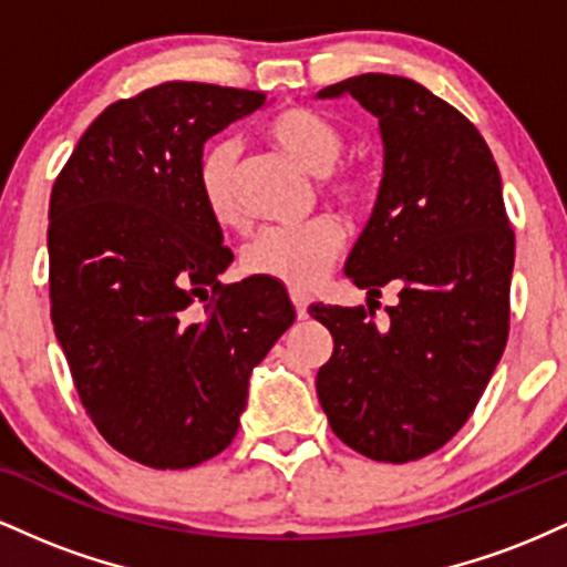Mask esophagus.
<instances>
[{"label":"esophagus","mask_w":567,"mask_h":567,"mask_svg":"<svg viewBox=\"0 0 567 567\" xmlns=\"http://www.w3.org/2000/svg\"><path fill=\"white\" fill-rule=\"evenodd\" d=\"M290 301H292V306H296L298 320H303L306 309H309V296H306V292H301V290H290Z\"/></svg>","instance_id":"obj_1"}]
</instances>
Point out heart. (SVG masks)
Listing matches in <instances>:
<instances>
[{
	"label": "heart",
	"mask_w": 567,
	"mask_h": 567,
	"mask_svg": "<svg viewBox=\"0 0 567 567\" xmlns=\"http://www.w3.org/2000/svg\"><path fill=\"white\" fill-rule=\"evenodd\" d=\"M266 138L282 148L306 171L322 175V192L347 210H360L370 197V178L360 167H336L341 159L343 133L328 116L303 106L282 109L264 125ZM197 192L207 216L224 229L245 224L237 194V146L216 141L202 152ZM343 229L336 218L317 216L301 226H266L245 245L243 269L252 277L275 279L288 288L306 290L317 285L336 261Z\"/></svg>",
	"instance_id": "heart-1"
}]
</instances>
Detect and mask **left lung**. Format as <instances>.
I'll return each instance as SVG.
<instances>
[{
  "label": "left lung",
  "mask_w": 567,
  "mask_h": 567,
  "mask_svg": "<svg viewBox=\"0 0 567 567\" xmlns=\"http://www.w3.org/2000/svg\"><path fill=\"white\" fill-rule=\"evenodd\" d=\"M351 95L379 120L383 178L347 258L368 290L401 288L375 326L365 306H309L333 336L317 396L336 437L386 464L440 451L477 408L509 336L514 231L480 130L424 84L360 74L317 97Z\"/></svg>",
  "instance_id": "left-lung-1"
}]
</instances>
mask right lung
I'll list each match as a JSON object with an SVG mask.
<instances>
[{"label": "right lung", "instance_id": "obj_1", "mask_svg": "<svg viewBox=\"0 0 567 567\" xmlns=\"http://www.w3.org/2000/svg\"><path fill=\"white\" fill-rule=\"evenodd\" d=\"M264 103L205 82L116 101L50 194L55 338L103 440L152 470L231 445L252 368L296 320L275 279L220 282L234 252L197 192L207 138Z\"/></svg>", "mask_w": 567, "mask_h": 567}]
</instances>
